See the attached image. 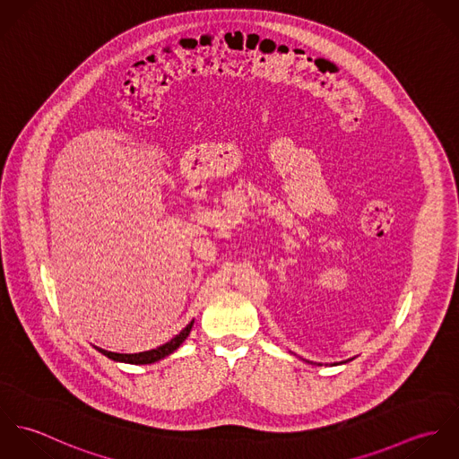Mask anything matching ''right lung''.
Segmentation results:
<instances>
[{
	"label": "right lung",
	"mask_w": 459,
	"mask_h": 459,
	"mask_svg": "<svg viewBox=\"0 0 459 459\" xmlns=\"http://www.w3.org/2000/svg\"><path fill=\"white\" fill-rule=\"evenodd\" d=\"M191 322L187 327L184 328L180 333H177L171 341H168L166 344L155 348V350H148V351H141V353H115V351H108V350H102V348H97L102 355H106L108 359L111 360H117V362H127V364H152V362H157L164 357H168L169 353H173L189 335L191 328H193Z\"/></svg>",
	"instance_id": "obj_1"
}]
</instances>
